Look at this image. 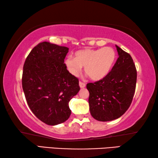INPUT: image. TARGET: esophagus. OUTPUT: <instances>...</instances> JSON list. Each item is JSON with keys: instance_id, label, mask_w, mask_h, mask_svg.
<instances>
[{"instance_id": "esophagus-1", "label": "esophagus", "mask_w": 158, "mask_h": 158, "mask_svg": "<svg viewBox=\"0 0 158 158\" xmlns=\"http://www.w3.org/2000/svg\"><path fill=\"white\" fill-rule=\"evenodd\" d=\"M79 86L80 88H84L85 86V84L82 81H79Z\"/></svg>"}]
</instances>
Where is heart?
<instances>
[{"instance_id":"heart-1","label":"heart","mask_w":158,"mask_h":158,"mask_svg":"<svg viewBox=\"0 0 158 158\" xmlns=\"http://www.w3.org/2000/svg\"><path fill=\"white\" fill-rule=\"evenodd\" d=\"M116 58V52L111 47L102 49H84L77 51L74 58L69 56L65 60V65L69 73L77 76L84 67L86 75L93 81L103 79L110 71Z\"/></svg>"}]
</instances>
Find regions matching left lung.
<instances>
[{
  "label": "left lung",
  "mask_w": 158,
  "mask_h": 158,
  "mask_svg": "<svg viewBox=\"0 0 158 158\" xmlns=\"http://www.w3.org/2000/svg\"><path fill=\"white\" fill-rule=\"evenodd\" d=\"M118 58L111 70L86 85L91 116L99 121H110L125 114L132 103L137 83V69L131 56L116 45Z\"/></svg>",
  "instance_id": "obj_1"
}]
</instances>
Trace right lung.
<instances>
[{"mask_svg":"<svg viewBox=\"0 0 158 158\" xmlns=\"http://www.w3.org/2000/svg\"><path fill=\"white\" fill-rule=\"evenodd\" d=\"M68 51L66 47L41 42L31 50L23 65L22 87L28 105L49 125L69 118V102L80 90L79 79L64 63Z\"/></svg>","mask_w":158,"mask_h":158,"instance_id":"obj_1","label":"right lung"}]
</instances>
